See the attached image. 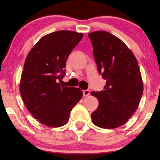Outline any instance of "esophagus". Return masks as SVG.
Returning <instances> with one entry per match:
<instances>
[{"mask_svg": "<svg viewBox=\"0 0 160 160\" xmlns=\"http://www.w3.org/2000/svg\"><path fill=\"white\" fill-rule=\"evenodd\" d=\"M82 93H83V96H84L85 97H86V96L90 95L89 90H84V91H82Z\"/></svg>", "mask_w": 160, "mask_h": 160, "instance_id": "34e87169", "label": "esophagus"}]
</instances>
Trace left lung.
I'll list each match as a JSON object with an SVG mask.
<instances>
[{"label":"left lung","instance_id":"left-lung-1","mask_svg":"<svg viewBox=\"0 0 160 160\" xmlns=\"http://www.w3.org/2000/svg\"><path fill=\"white\" fill-rule=\"evenodd\" d=\"M98 71L107 80L102 91H92L98 107L91 114L98 127L113 129L124 125L136 112L143 85L138 62L120 39L105 31L88 34Z\"/></svg>","mask_w":160,"mask_h":160}]
</instances>
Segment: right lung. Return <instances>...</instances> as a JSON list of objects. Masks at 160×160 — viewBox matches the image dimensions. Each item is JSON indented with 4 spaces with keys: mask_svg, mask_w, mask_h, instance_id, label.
<instances>
[{
    "mask_svg": "<svg viewBox=\"0 0 160 160\" xmlns=\"http://www.w3.org/2000/svg\"><path fill=\"white\" fill-rule=\"evenodd\" d=\"M82 33L59 30L40 38L27 56L21 80L22 100L33 118L48 127L68 122L72 108L82 97L79 88L64 87L66 62Z\"/></svg>",
    "mask_w": 160,
    "mask_h": 160,
    "instance_id": "add662e5",
    "label": "right lung"
}]
</instances>
